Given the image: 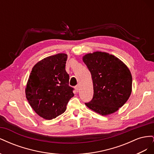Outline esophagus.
Masks as SVG:
<instances>
[{"label":"esophagus","instance_id":"obj_1","mask_svg":"<svg viewBox=\"0 0 154 154\" xmlns=\"http://www.w3.org/2000/svg\"><path fill=\"white\" fill-rule=\"evenodd\" d=\"M75 89H76V91L77 92H78L79 90H80V85H77L75 87Z\"/></svg>","mask_w":154,"mask_h":154}]
</instances>
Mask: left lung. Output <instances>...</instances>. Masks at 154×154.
<instances>
[{"instance_id":"left-lung-1","label":"left lung","mask_w":154,"mask_h":154,"mask_svg":"<svg viewBox=\"0 0 154 154\" xmlns=\"http://www.w3.org/2000/svg\"><path fill=\"white\" fill-rule=\"evenodd\" d=\"M91 73L94 95L85 103L88 109L102 116L118 111L132 92V77L126 65L112 54L96 51L82 58Z\"/></svg>"}]
</instances>
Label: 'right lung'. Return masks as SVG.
Instances as JSON below:
<instances>
[{
  "mask_svg": "<svg viewBox=\"0 0 154 154\" xmlns=\"http://www.w3.org/2000/svg\"><path fill=\"white\" fill-rule=\"evenodd\" d=\"M67 54L59 53L37 62L25 88L31 108L41 118L51 120L63 114L74 94L66 71Z\"/></svg>",
  "mask_w": 154,
  "mask_h": 154,
  "instance_id": "right-lung-1",
  "label": "right lung"
}]
</instances>
